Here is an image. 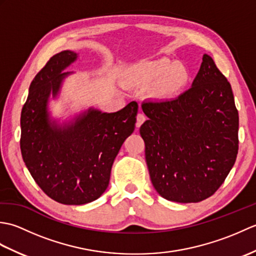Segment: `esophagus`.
Returning <instances> with one entry per match:
<instances>
[{"label": "esophagus", "mask_w": 256, "mask_h": 256, "mask_svg": "<svg viewBox=\"0 0 256 256\" xmlns=\"http://www.w3.org/2000/svg\"><path fill=\"white\" fill-rule=\"evenodd\" d=\"M144 122H145V116L143 113H138L136 116V128H140Z\"/></svg>", "instance_id": "1"}]
</instances>
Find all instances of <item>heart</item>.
I'll return each mask as SVG.
<instances>
[{
    "mask_svg": "<svg viewBox=\"0 0 256 256\" xmlns=\"http://www.w3.org/2000/svg\"><path fill=\"white\" fill-rule=\"evenodd\" d=\"M125 84L133 86H149L150 96L156 101L175 99L186 90L192 74L182 62L162 57L131 64L124 74Z\"/></svg>",
    "mask_w": 256,
    "mask_h": 256,
    "instance_id": "heart-1",
    "label": "heart"
}]
</instances>
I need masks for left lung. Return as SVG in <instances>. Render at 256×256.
<instances>
[{"mask_svg":"<svg viewBox=\"0 0 256 256\" xmlns=\"http://www.w3.org/2000/svg\"><path fill=\"white\" fill-rule=\"evenodd\" d=\"M140 128L152 184L162 198L199 202L234 165L238 113L231 84L204 54L192 88L174 100L142 104Z\"/></svg>","mask_w":256,"mask_h":256,"instance_id":"8db88e82","label":"left lung"}]
</instances>
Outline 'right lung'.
<instances>
[{
	"mask_svg": "<svg viewBox=\"0 0 256 256\" xmlns=\"http://www.w3.org/2000/svg\"><path fill=\"white\" fill-rule=\"evenodd\" d=\"M78 54L54 55L30 86L20 114V150L32 177L48 197L64 204H84L108 186L113 162L135 128L138 106L131 102L113 113L98 108L76 114L62 123L52 118L50 100L60 94L64 72Z\"/></svg>",
	"mask_w": 256,
	"mask_h": 256,
	"instance_id": "obj_1",
	"label": "right lung"
}]
</instances>
